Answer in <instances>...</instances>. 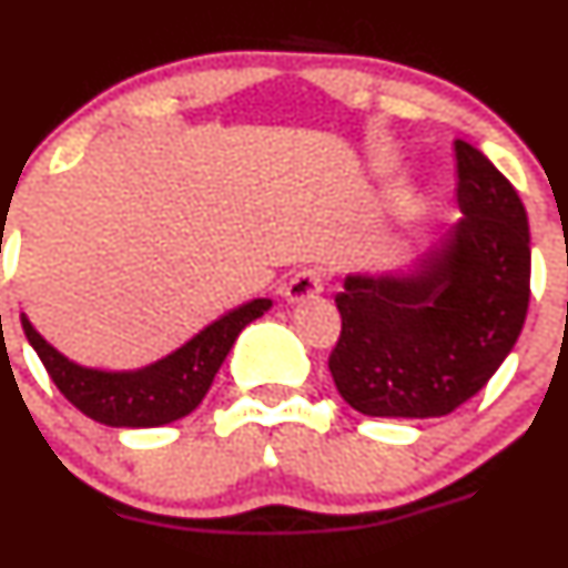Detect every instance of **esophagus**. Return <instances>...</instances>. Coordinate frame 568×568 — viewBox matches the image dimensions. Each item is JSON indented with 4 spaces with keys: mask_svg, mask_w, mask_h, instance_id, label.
Listing matches in <instances>:
<instances>
[{
    "mask_svg": "<svg viewBox=\"0 0 568 568\" xmlns=\"http://www.w3.org/2000/svg\"><path fill=\"white\" fill-rule=\"evenodd\" d=\"M321 291H324V272L316 266H305L300 272H294V277L288 280V285H285V300L302 302L321 294Z\"/></svg>",
    "mask_w": 568,
    "mask_h": 568,
    "instance_id": "esophagus-1",
    "label": "esophagus"
}]
</instances>
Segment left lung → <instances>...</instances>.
I'll return each instance as SVG.
<instances>
[{"label": "left lung", "instance_id": "left-lung-1", "mask_svg": "<svg viewBox=\"0 0 568 568\" xmlns=\"http://www.w3.org/2000/svg\"><path fill=\"white\" fill-rule=\"evenodd\" d=\"M462 220L409 277H346L329 374L371 417H443L495 376L530 302V231L517 189L454 142Z\"/></svg>", "mask_w": 568, "mask_h": 568}]
</instances>
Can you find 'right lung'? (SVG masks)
Wrapping results in <instances>:
<instances>
[{
  "instance_id": "obj_1",
  "label": "right lung",
  "mask_w": 568,
  "mask_h": 568,
  "mask_svg": "<svg viewBox=\"0 0 568 568\" xmlns=\"http://www.w3.org/2000/svg\"><path fill=\"white\" fill-rule=\"evenodd\" d=\"M268 300H252L225 313L194 335L170 357L134 374H106L82 368L62 357L21 316L27 341L38 352L45 374L82 415L114 428H153L189 415L209 393L216 371L225 363L239 332L268 311Z\"/></svg>"
}]
</instances>
